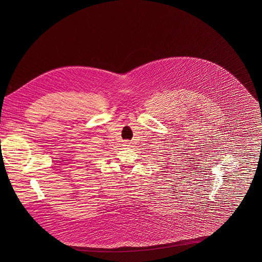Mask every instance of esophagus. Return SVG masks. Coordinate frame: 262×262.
<instances>
[{
	"label": "esophagus",
	"mask_w": 262,
	"mask_h": 262,
	"mask_svg": "<svg viewBox=\"0 0 262 262\" xmlns=\"http://www.w3.org/2000/svg\"><path fill=\"white\" fill-rule=\"evenodd\" d=\"M124 146H125V147H133V143L129 142V141H127V140H125V143H124Z\"/></svg>",
	"instance_id": "obj_1"
}]
</instances>
